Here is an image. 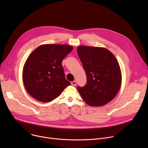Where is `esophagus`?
Returning <instances> with one entry per match:
<instances>
[{"mask_svg":"<svg viewBox=\"0 0 148 148\" xmlns=\"http://www.w3.org/2000/svg\"><path fill=\"white\" fill-rule=\"evenodd\" d=\"M71 83V84H72V85H73V86H75L76 84H77V81H76L75 80H74V81H72Z\"/></svg>","mask_w":148,"mask_h":148,"instance_id":"obj_1","label":"esophagus"}]
</instances>
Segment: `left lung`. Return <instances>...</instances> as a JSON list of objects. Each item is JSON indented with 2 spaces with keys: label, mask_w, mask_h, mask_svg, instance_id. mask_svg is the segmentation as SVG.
Returning <instances> with one entry per match:
<instances>
[{
  "label": "left lung",
  "mask_w": 148,
  "mask_h": 148,
  "mask_svg": "<svg viewBox=\"0 0 148 148\" xmlns=\"http://www.w3.org/2000/svg\"><path fill=\"white\" fill-rule=\"evenodd\" d=\"M77 53L87 76L84 87H77L82 99L91 107H101L111 101L121 85L118 62L108 50L80 46Z\"/></svg>",
  "instance_id": "obj_1"
}]
</instances>
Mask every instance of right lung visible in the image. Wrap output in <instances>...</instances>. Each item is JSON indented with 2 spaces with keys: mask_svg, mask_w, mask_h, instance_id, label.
<instances>
[{
  "mask_svg": "<svg viewBox=\"0 0 148 148\" xmlns=\"http://www.w3.org/2000/svg\"><path fill=\"white\" fill-rule=\"evenodd\" d=\"M73 49L66 45H45L30 54L24 66L23 80L32 97L41 102H50L70 85L62 61Z\"/></svg>",
  "mask_w": 148,
  "mask_h": 148,
  "instance_id": "add662e5",
  "label": "right lung"
}]
</instances>
